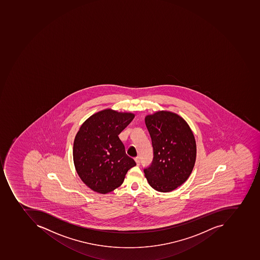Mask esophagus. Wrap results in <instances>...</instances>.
Returning a JSON list of instances; mask_svg holds the SVG:
<instances>
[{
  "mask_svg": "<svg viewBox=\"0 0 260 260\" xmlns=\"http://www.w3.org/2000/svg\"><path fill=\"white\" fill-rule=\"evenodd\" d=\"M135 161H136L137 165L139 166L140 165V157H137L135 158Z\"/></svg>",
  "mask_w": 260,
  "mask_h": 260,
  "instance_id": "obj_1",
  "label": "esophagus"
}]
</instances>
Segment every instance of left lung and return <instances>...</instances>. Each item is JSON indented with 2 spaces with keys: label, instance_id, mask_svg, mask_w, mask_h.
Returning <instances> with one entry per match:
<instances>
[{
  "label": "left lung",
  "instance_id": "obj_1",
  "mask_svg": "<svg viewBox=\"0 0 260 260\" xmlns=\"http://www.w3.org/2000/svg\"><path fill=\"white\" fill-rule=\"evenodd\" d=\"M151 138L154 157L144 169L152 188L170 192L187 180L196 160L193 132L182 117L170 111H157L145 118Z\"/></svg>",
  "mask_w": 260,
  "mask_h": 260
}]
</instances>
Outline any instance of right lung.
<instances>
[{
	"instance_id": "right-lung-1",
	"label": "right lung",
	"mask_w": 260,
	"mask_h": 260,
	"mask_svg": "<svg viewBox=\"0 0 260 260\" xmlns=\"http://www.w3.org/2000/svg\"><path fill=\"white\" fill-rule=\"evenodd\" d=\"M134 118L132 113L106 109L90 116L80 127L73 148L74 166L82 182L93 191H113L136 166L118 137Z\"/></svg>"
}]
</instances>
